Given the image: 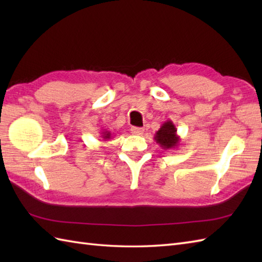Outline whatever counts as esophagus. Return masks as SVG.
Masks as SVG:
<instances>
[{
    "label": "esophagus",
    "mask_w": 262,
    "mask_h": 262,
    "mask_svg": "<svg viewBox=\"0 0 262 262\" xmlns=\"http://www.w3.org/2000/svg\"><path fill=\"white\" fill-rule=\"evenodd\" d=\"M130 130L134 135H142L144 133V128H142V127H132Z\"/></svg>",
    "instance_id": "1"
}]
</instances>
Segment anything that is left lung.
Returning a JSON list of instances; mask_svg holds the SVG:
<instances>
[{
	"label": "left lung",
	"mask_w": 262,
	"mask_h": 262,
	"mask_svg": "<svg viewBox=\"0 0 262 262\" xmlns=\"http://www.w3.org/2000/svg\"><path fill=\"white\" fill-rule=\"evenodd\" d=\"M154 140L164 149H172L179 146L180 137L177 134V128L172 120H166L160 129L155 133Z\"/></svg>",
	"instance_id": "1"
}]
</instances>
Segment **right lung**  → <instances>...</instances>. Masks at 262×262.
<instances>
[{
  "label": "right lung",
  "instance_id": "add662e5",
  "mask_svg": "<svg viewBox=\"0 0 262 262\" xmlns=\"http://www.w3.org/2000/svg\"><path fill=\"white\" fill-rule=\"evenodd\" d=\"M100 134H101V138H102L103 141H108V140H110L111 137L114 136V133H111L108 129H103L101 133H100Z\"/></svg>",
  "mask_w": 262,
  "mask_h": 262
}]
</instances>
